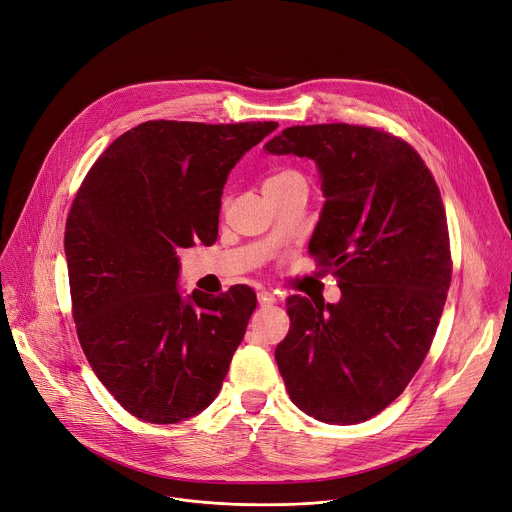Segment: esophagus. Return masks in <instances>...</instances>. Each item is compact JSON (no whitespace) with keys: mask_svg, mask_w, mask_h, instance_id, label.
I'll return each mask as SVG.
<instances>
[{"mask_svg":"<svg viewBox=\"0 0 512 512\" xmlns=\"http://www.w3.org/2000/svg\"><path fill=\"white\" fill-rule=\"evenodd\" d=\"M257 300H259L261 306H271V304L277 302V296L273 292H269V290H259L257 292Z\"/></svg>","mask_w":512,"mask_h":512,"instance_id":"esophagus-1","label":"esophagus"}]
</instances>
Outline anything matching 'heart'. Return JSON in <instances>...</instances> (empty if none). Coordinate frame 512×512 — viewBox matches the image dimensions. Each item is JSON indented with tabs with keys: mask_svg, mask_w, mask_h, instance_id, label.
<instances>
[{
	"mask_svg": "<svg viewBox=\"0 0 512 512\" xmlns=\"http://www.w3.org/2000/svg\"><path fill=\"white\" fill-rule=\"evenodd\" d=\"M296 177H300V173H296V171H292V169H282V171H275V173H271L265 181H263V190H269V188H275V185H284L286 181H290V179H296Z\"/></svg>",
	"mask_w": 512,
	"mask_h": 512,
	"instance_id": "obj_1",
	"label": "heart"
}]
</instances>
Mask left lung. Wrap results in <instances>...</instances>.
Masks as SVG:
<instances>
[{
  "label": "left lung",
  "instance_id": "1",
  "mask_svg": "<svg viewBox=\"0 0 512 512\" xmlns=\"http://www.w3.org/2000/svg\"><path fill=\"white\" fill-rule=\"evenodd\" d=\"M265 151L318 165L327 202L308 253L341 288L337 304L286 300L277 367L316 421L363 423L404 392L431 349L453 267L441 192L421 155L380 128L290 126Z\"/></svg>",
  "mask_w": 512,
  "mask_h": 512
}]
</instances>
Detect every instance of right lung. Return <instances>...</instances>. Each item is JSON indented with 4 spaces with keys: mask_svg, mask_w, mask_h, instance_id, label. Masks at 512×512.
<instances>
[{
    "mask_svg": "<svg viewBox=\"0 0 512 512\" xmlns=\"http://www.w3.org/2000/svg\"><path fill=\"white\" fill-rule=\"evenodd\" d=\"M277 122L149 120L87 171L65 224L71 310L108 392L141 421L173 425L220 392L257 296L177 290V249L218 237L230 169Z\"/></svg>",
    "mask_w": 512,
    "mask_h": 512,
    "instance_id": "add662e5",
    "label": "right lung"
}]
</instances>
